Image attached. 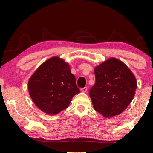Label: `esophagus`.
<instances>
[{
	"instance_id": "34e87169",
	"label": "esophagus",
	"mask_w": 153,
	"mask_h": 153,
	"mask_svg": "<svg viewBox=\"0 0 153 153\" xmlns=\"http://www.w3.org/2000/svg\"><path fill=\"white\" fill-rule=\"evenodd\" d=\"M87 90H88V88L87 87H84V88H83L81 89V92H86Z\"/></svg>"
}]
</instances>
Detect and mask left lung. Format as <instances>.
I'll list each match as a JSON object with an SVG mask.
<instances>
[{"label": "left lung", "mask_w": 153, "mask_h": 153, "mask_svg": "<svg viewBox=\"0 0 153 153\" xmlns=\"http://www.w3.org/2000/svg\"><path fill=\"white\" fill-rule=\"evenodd\" d=\"M94 74L95 84L89 92L94 108L106 118L120 115L135 95L134 74L121 61L110 58L95 67Z\"/></svg>", "instance_id": "1"}]
</instances>
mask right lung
Listing matches in <instances>:
<instances>
[{
	"label": "right lung",
	"instance_id": "obj_1",
	"mask_svg": "<svg viewBox=\"0 0 153 153\" xmlns=\"http://www.w3.org/2000/svg\"><path fill=\"white\" fill-rule=\"evenodd\" d=\"M28 91L34 104L48 115L65 109L79 93L69 65L53 56L41 65L28 81Z\"/></svg>",
	"mask_w": 153,
	"mask_h": 153
}]
</instances>
